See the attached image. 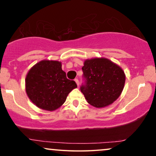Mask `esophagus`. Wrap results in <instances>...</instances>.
<instances>
[{
  "label": "esophagus",
  "instance_id": "obj_1",
  "mask_svg": "<svg viewBox=\"0 0 156 156\" xmlns=\"http://www.w3.org/2000/svg\"><path fill=\"white\" fill-rule=\"evenodd\" d=\"M74 81L76 83V84H77V86H79V80H78V79H75Z\"/></svg>",
  "mask_w": 156,
  "mask_h": 156
}]
</instances>
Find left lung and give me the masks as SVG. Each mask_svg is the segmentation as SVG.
Returning <instances> with one entry per match:
<instances>
[{"instance_id":"1","label":"left lung","mask_w":156,"mask_h":156,"mask_svg":"<svg viewBox=\"0 0 156 156\" xmlns=\"http://www.w3.org/2000/svg\"><path fill=\"white\" fill-rule=\"evenodd\" d=\"M82 69L84 82L80 90L90 105L105 107L120 96L126 77L116 63L105 58H95L84 61Z\"/></svg>"}]
</instances>
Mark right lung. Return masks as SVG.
Returning a JSON list of instances; mask_svg holds the SVG:
<instances>
[{"label":"right lung","instance_id":"add662e5","mask_svg":"<svg viewBox=\"0 0 156 156\" xmlns=\"http://www.w3.org/2000/svg\"><path fill=\"white\" fill-rule=\"evenodd\" d=\"M26 92L36 106L54 111L66 101L69 93L77 87L74 80H68L57 61L43 60L32 66L25 79Z\"/></svg>","mask_w":156,"mask_h":156}]
</instances>
